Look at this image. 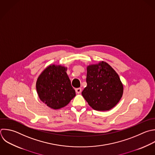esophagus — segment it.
Segmentation results:
<instances>
[{"instance_id":"1","label":"esophagus","mask_w":155,"mask_h":155,"mask_svg":"<svg viewBox=\"0 0 155 155\" xmlns=\"http://www.w3.org/2000/svg\"><path fill=\"white\" fill-rule=\"evenodd\" d=\"M76 92L78 93V94H79L82 92V89L81 88H78L76 89Z\"/></svg>"}]
</instances>
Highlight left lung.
I'll return each mask as SVG.
<instances>
[{"mask_svg":"<svg viewBox=\"0 0 155 155\" xmlns=\"http://www.w3.org/2000/svg\"><path fill=\"white\" fill-rule=\"evenodd\" d=\"M87 87L82 92L88 105L97 111L113 108L123 94L124 87L117 73L105 62L88 65Z\"/></svg>","mask_w":155,"mask_h":155,"instance_id":"8db88e82","label":"left lung"}]
</instances>
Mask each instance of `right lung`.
I'll return each mask as SVG.
<instances>
[{"label":"right lung","instance_id":"add662e5","mask_svg":"<svg viewBox=\"0 0 155 155\" xmlns=\"http://www.w3.org/2000/svg\"><path fill=\"white\" fill-rule=\"evenodd\" d=\"M67 69L61 65H51L38 78L36 90L39 97L51 108L57 110L66 106L76 96Z\"/></svg>","mask_w":155,"mask_h":155}]
</instances>
